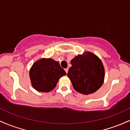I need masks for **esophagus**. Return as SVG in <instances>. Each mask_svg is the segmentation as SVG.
I'll return each instance as SVG.
<instances>
[{
	"label": "esophagus",
	"mask_w": 130,
	"mask_h": 130,
	"mask_svg": "<svg viewBox=\"0 0 130 130\" xmlns=\"http://www.w3.org/2000/svg\"><path fill=\"white\" fill-rule=\"evenodd\" d=\"M68 71H69V69H68V68H66V69H65V71H66V74H68Z\"/></svg>",
	"instance_id": "34e87169"
}]
</instances>
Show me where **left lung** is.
<instances>
[{"label":"left lung","mask_w":130,"mask_h":130,"mask_svg":"<svg viewBox=\"0 0 130 130\" xmlns=\"http://www.w3.org/2000/svg\"><path fill=\"white\" fill-rule=\"evenodd\" d=\"M68 77L78 92L88 94L95 92L103 84L104 69L101 61L94 54L88 52L78 55L71 62Z\"/></svg>","instance_id":"obj_1"}]
</instances>
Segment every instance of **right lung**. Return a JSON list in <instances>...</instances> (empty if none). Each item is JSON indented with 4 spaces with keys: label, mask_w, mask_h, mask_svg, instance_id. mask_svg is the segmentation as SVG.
Masks as SVG:
<instances>
[{
    "label": "right lung",
    "mask_w": 130,
    "mask_h": 130,
    "mask_svg": "<svg viewBox=\"0 0 130 130\" xmlns=\"http://www.w3.org/2000/svg\"><path fill=\"white\" fill-rule=\"evenodd\" d=\"M66 75L59 62L53 59H41L34 64L30 70L33 87L40 92H49L56 87L59 78Z\"/></svg>",
    "instance_id": "add662e5"
}]
</instances>
